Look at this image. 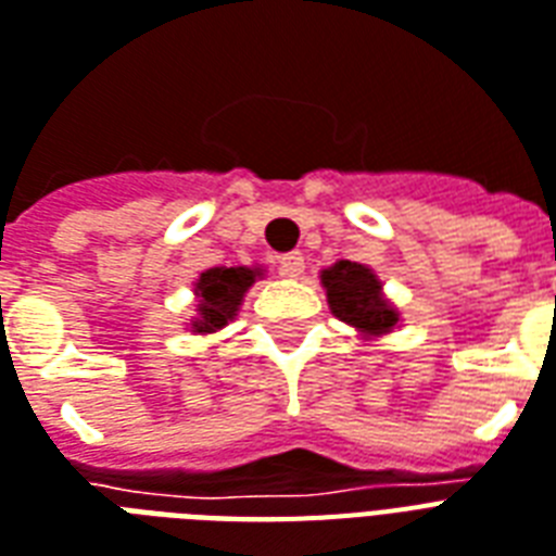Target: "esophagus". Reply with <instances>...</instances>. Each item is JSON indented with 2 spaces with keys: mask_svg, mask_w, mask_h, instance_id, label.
Returning <instances> with one entry per match:
<instances>
[{
  "mask_svg": "<svg viewBox=\"0 0 556 556\" xmlns=\"http://www.w3.org/2000/svg\"><path fill=\"white\" fill-rule=\"evenodd\" d=\"M279 270H282V277L296 279L303 270H306V260H303V253H286V256H279Z\"/></svg>",
  "mask_w": 556,
  "mask_h": 556,
  "instance_id": "obj_1",
  "label": "esophagus"
}]
</instances>
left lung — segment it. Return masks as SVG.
Returning a JSON list of instances; mask_svg holds the SVG:
<instances>
[{
    "instance_id": "1",
    "label": "left lung",
    "mask_w": 556,
    "mask_h": 556,
    "mask_svg": "<svg viewBox=\"0 0 556 556\" xmlns=\"http://www.w3.org/2000/svg\"><path fill=\"white\" fill-rule=\"evenodd\" d=\"M320 286L326 291L329 312L346 326H353L364 341H376L381 334L400 329V308L384 296L376 270L362 262L338 260L320 270Z\"/></svg>"
}]
</instances>
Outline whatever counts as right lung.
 <instances>
[{
    "label": "right lung",
    "instance_id": "add662e5",
    "mask_svg": "<svg viewBox=\"0 0 556 556\" xmlns=\"http://www.w3.org/2000/svg\"><path fill=\"white\" fill-rule=\"evenodd\" d=\"M262 274L265 270L260 265H253V268H244V265L224 268L222 265V268L203 270L201 277L194 279L198 308H194L189 329L194 334H212L224 329L230 320H236L241 303H244V294L256 279H262Z\"/></svg>",
    "mask_w": 556,
    "mask_h": 556
}]
</instances>
